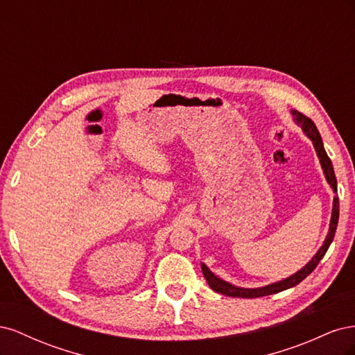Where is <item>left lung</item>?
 Listing matches in <instances>:
<instances>
[{
    "mask_svg": "<svg viewBox=\"0 0 355 355\" xmlns=\"http://www.w3.org/2000/svg\"><path fill=\"white\" fill-rule=\"evenodd\" d=\"M292 114L295 116L296 123L300 127H302V130L305 132V135L311 139V141H313L314 148H315V151H317V155L320 158L321 167H323L324 176H326V179L329 182V185L333 188V191L336 192L338 187H336L335 170H333L331 161H330V158H329V155L326 153V149L323 146V141H321V136H320V133L317 130L315 124L313 123V120H311V118H308L304 114H300L299 111H292ZM338 220H339V197H335V200H333V211H331V219H330V228H329L327 237L324 240V244L320 247V250L315 253V256L302 268V270L297 271L292 277L286 278V280H282V282H278V283L265 286V287H259V288H243V287H235V286H232V284H230L227 282L220 280V278H218L216 275H214L204 263H201V271L204 274V278H206V282L209 283L210 288H213L214 292H218V293L225 295V296H231V297H262V296H268V295H274V293H278V292H283V290H286V288L295 287L296 284H299L300 282L304 280V278H306L311 272L315 270V266L318 265V262L323 259V256L326 254L330 243L333 241V237H335Z\"/></svg>",
    "mask_w": 355,
    "mask_h": 355,
    "instance_id": "left-lung-1",
    "label": "left lung"
}]
</instances>
